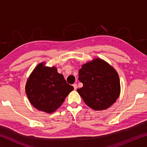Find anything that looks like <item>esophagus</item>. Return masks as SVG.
Returning a JSON list of instances; mask_svg holds the SVG:
<instances>
[{
  "label": "esophagus",
  "instance_id": "1",
  "mask_svg": "<svg viewBox=\"0 0 147 147\" xmlns=\"http://www.w3.org/2000/svg\"><path fill=\"white\" fill-rule=\"evenodd\" d=\"M73 86L74 87V90H76V89H77V88H78V86H77V84H74L73 85Z\"/></svg>",
  "mask_w": 147,
  "mask_h": 147
}]
</instances>
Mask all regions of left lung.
<instances>
[{"label":"left lung","mask_w":147,"mask_h":147,"mask_svg":"<svg viewBox=\"0 0 147 147\" xmlns=\"http://www.w3.org/2000/svg\"><path fill=\"white\" fill-rule=\"evenodd\" d=\"M82 88L77 92L89 107L94 110L108 109L117 100L121 85L117 72L104 59L94 58L83 64L79 70Z\"/></svg>","instance_id":"8db88e82"}]
</instances>
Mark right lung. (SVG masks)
I'll list each match as a JSON object with an SVG mask.
<instances>
[{"label":"right lung","instance_id":"right-lung-1","mask_svg":"<svg viewBox=\"0 0 147 147\" xmlns=\"http://www.w3.org/2000/svg\"><path fill=\"white\" fill-rule=\"evenodd\" d=\"M74 89L67 84L63 74L56 67L39 63L27 79L25 91L30 102L35 108L52 113L59 108L67 96Z\"/></svg>","mask_w":147,"mask_h":147}]
</instances>
